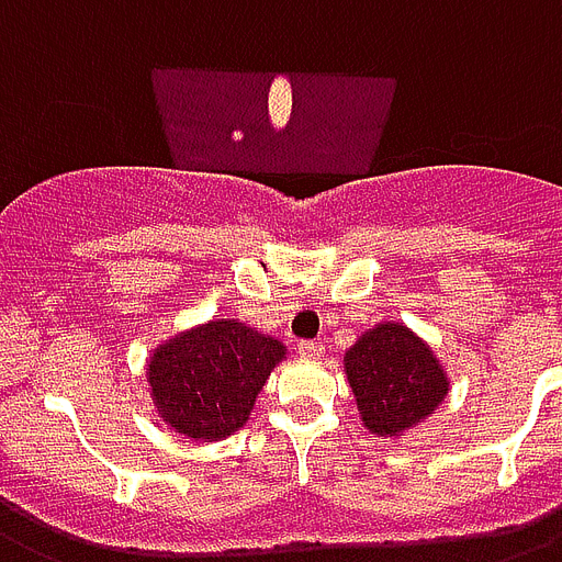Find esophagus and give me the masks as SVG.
Segmentation results:
<instances>
[{"mask_svg": "<svg viewBox=\"0 0 562 562\" xmlns=\"http://www.w3.org/2000/svg\"><path fill=\"white\" fill-rule=\"evenodd\" d=\"M325 348L319 346V342H314V339H305V342H300V353H303L305 360H319L323 357Z\"/></svg>", "mask_w": 562, "mask_h": 562, "instance_id": "obj_1", "label": "esophagus"}]
</instances>
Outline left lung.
<instances>
[{
    "instance_id": "obj_1",
    "label": "left lung",
    "mask_w": 562,
    "mask_h": 562,
    "mask_svg": "<svg viewBox=\"0 0 562 562\" xmlns=\"http://www.w3.org/2000/svg\"><path fill=\"white\" fill-rule=\"evenodd\" d=\"M342 366L362 426L383 440L419 426L449 394L440 360L403 323L369 328L348 348Z\"/></svg>"
}]
</instances>
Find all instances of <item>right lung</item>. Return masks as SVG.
Segmentation results:
<instances>
[{
  "instance_id": "1",
  "label": "right lung",
  "mask_w": 562,
  "mask_h": 562,
  "mask_svg": "<svg viewBox=\"0 0 562 562\" xmlns=\"http://www.w3.org/2000/svg\"><path fill=\"white\" fill-rule=\"evenodd\" d=\"M282 357L280 339L237 319H211L154 348L145 374L162 423L188 440L214 442L248 423Z\"/></svg>"
}]
</instances>
